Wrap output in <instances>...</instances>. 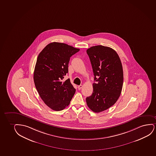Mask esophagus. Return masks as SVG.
<instances>
[{"label": "esophagus", "mask_w": 156, "mask_h": 156, "mask_svg": "<svg viewBox=\"0 0 156 156\" xmlns=\"http://www.w3.org/2000/svg\"><path fill=\"white\" fill-rule=\"evenodd\" d=\"M82 87H83V85H79V86L77 87V88H78L79 90H81V89H82Z\"/></svg>", "instance_id": "1"}]
</instances>
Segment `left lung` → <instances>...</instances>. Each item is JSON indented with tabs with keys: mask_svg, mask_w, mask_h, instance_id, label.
<instances>
[{
	"mask_svg": "<svg viewBox=\"0 0 156 156\" xmlns=\"http://www.w3.org/2000/svg\"><path fill=\"white\" fill-rule=\"evenodd\" d=\"M94 76L93 92L86 98L89 108L101 112L115 104L120 96L123 82L122 65L114 49L98 45L87 49Z\"/></svg>",
	"mask_w": 156,
	"mask_h": 156,
	"instance_id": "obj_1",
	"label": "left lung"
}]
</instances>
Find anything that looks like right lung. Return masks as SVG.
I'll return each instance as SVG.
<instances>
[{"mask_svg": "<svg viewBox=\"0 0 156 156\" xmlns=\"http://www.w3.org/2000/svg\"><path fill=\"white\" fill-rule=\"evenodd\" d=\"M80 49L58 42L49 43L38 56L34 72V81L44 102L54 111L67 107L76 90L69 79L63 82L68 73L70 57Z\"/></svg>", "mask_w": 156, "mask_h": 156, "instance_id": "obj_1", "label": "right lung"}]
</instances>
